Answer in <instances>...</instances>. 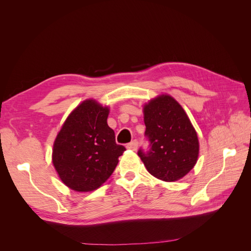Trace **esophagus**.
Wrapping results in <instances>:
<instances>
[{
    "mask_svg": "<svg viewBox=\"0 0 251 251\" xmlns=\"http://www.w3.org/2000/svg\"><path fill=\"white\" fill-rule=\"evenodd\" d=\"M138 148V141L137 140H133L132 142L126 144V149L127 150H132V151H136Z\"/></svg>",
    "mask_w": 251,
    "mask_h": 251,
    "instance_id": "1",
    "label": "esophagus"
}]
</instances>
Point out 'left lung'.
<instances>
[{
  "label": "left lung",
  "mask_w": 251,
  "mask_h": 251,
  "mask_svg": "<svg viewBox=\"0 0 251 251\" xmlns=\"http://www.w3.org/2000/svg\"><path fill=\"white\" fill-rule=\"evenodd\" d=\"M149 149L138 156L154 177L173 182L191 171L199 154V141L184 110L170 95H161L144 105Z\"/></svg>",
  "instance_id": "1"
}]
</instances>
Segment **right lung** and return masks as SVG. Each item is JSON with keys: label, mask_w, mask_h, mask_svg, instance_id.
<instances>
[{"label": "right lung", "mask_w": 251, "mask_h": 251, "mask_svg": "<svg viewBox=\"0 0 251 251\" xmlns=\"http://www.w3.org/2000/svg\"><path fill=\"white\" fill-rule=\"evenodd\" d=\"M109 109L95 100L81 102L59 131L52 161L59 178L71 189L91 192L111 176L126 151L108 126Z\"/></svg>", "instance_id": "1"}]
</instances>
